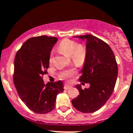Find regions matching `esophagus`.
I'll return each mask as SVG.
<instances>
[{"label": "esophagus", "instance_id": "1", "mask_svg": "<svg viewBox=\"0 0 133 133\" xmlns=\"http://www.w3.org/2000/svg\"><path fill=\"white\" fill-rule=\"evenodd\" d=\"M73 87L71 86V85H69V84H65L64 85V89H65V90H68V89H71Z\"/></svg>", "mask_w": 133, "mask_h": 133}]
</instances>
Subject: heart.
I'll use <instances>...</instances> for the list:
<instances>
[{
	"instance_id": "b5f03b06",
	"label": "heart",
	"mask_w": 133,
	"mask_h": 133,
	"mask_svg": "<svg viewBox=\"0 0 133 133\" xmlns=\"http://www.w3.org/2000/svg\"><path fill=\"white\" fill-rule=\"evenodd\" d=\"M58 48L61 52L68 57H71L73 62L77 66H81L85 62L87 56V50L83 44H77L75 41L64 39L59 44ZM50 62L52 61V53L50 56ZM75 74L74 69L66 70L62 74L63 78H69Z\"/></svg>"
}]
</instances>
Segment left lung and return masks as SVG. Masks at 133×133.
Instances as JSON below:
<instances>
[{"instance_id": "8db88e82", "label": "left lung", "mask_w": 133, "mask_h": 133, "mask_svg": "<svg viewBox=\"0 0 133 133\" xmlns=\"http://www.w3.org/2000/svg\"><path fill=\"white\" fill-rule=\"evenodd\" d=\"M85 41L87 56L79 81L90 84L83 90L76 85L79 95L72 100L74 107L83 113H92L104 106L114 91L118 74L115 55L110 46L92 35L75 36Z\"/></svg>"}]
</instances>
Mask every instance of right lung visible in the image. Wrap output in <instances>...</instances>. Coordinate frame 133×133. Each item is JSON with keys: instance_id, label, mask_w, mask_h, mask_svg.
I'll list each match as a JSON object with an SVG mask.
<instances>
[{"instance_id": "right-lung-1", "label": "right lung", "mask_w": 133, "mask_h": 133, "mask_svg": "<svg viewBox=\"0 0 133 133\" xmlns=\"http://www.w3.org/2000/svg\"><path fill=\"white\" fill-rule=\"evenodd\" d=\"M57 41L56 37L46 35L31 38L23 43L15 57V87L27 108L37 114L52 111L57 95L64 90L61 81L45 85L43 79Z\"/></svg>"}]
</instances>
